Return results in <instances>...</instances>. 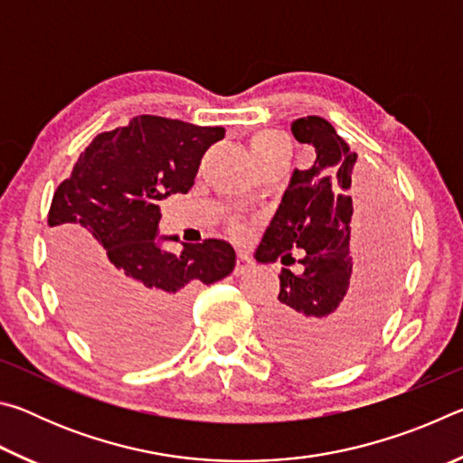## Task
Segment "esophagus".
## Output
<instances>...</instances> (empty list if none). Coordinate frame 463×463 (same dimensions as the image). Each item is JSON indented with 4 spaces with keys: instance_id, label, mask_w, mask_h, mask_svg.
I'll return each mask as SVG.
<instances>
[{
    "instance_id": "obj_1",
    "label": "esophagus",
    "mask_w": 463,
    "mask_h": 463,
    "mask_svg": "<svg viewBox=\"0 0 463 463\" xmlns=\"http://www.w3.org/2000/svg\"><path fill=\"white\" fill-rule=\"evenodd\" d=\"M253 265H255L253 260H250L247 253H239L237 255V268H234V273H237V276H241V273L249 271L250 268H253Z\"/></svg>"
}]
</instances>
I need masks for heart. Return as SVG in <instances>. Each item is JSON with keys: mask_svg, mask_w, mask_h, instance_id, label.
<instances>
[{"mask_svg": "<svg viewBox=\"0 0 463 463\" xmlns=\"http://www.w3.org/2000/svg\"><path fill=\"white\" fill-rule=\"evenodd\" d=\"M284 146L288 148V140L284 138V135H279L276 130H261L250 138V151H253L255 159H260V156L269 155Z\"/></svg>", "mask_w": 463, "mask_h": 463, "instance_id": "obj_1", "label": "heart"}]
</instances>
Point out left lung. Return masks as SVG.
Wrapping results in <instances>:
<instances>
[{"label": "left lung", "mask_w": 463, "mask_h": 463, "mask_svg": "<svg viewBox=\"0 0 463 463\" xmlns=\"http://www.w3.org/2000/svg\"><path fill=\"white\" fill-rule=\"evenodd\" d=\"M292 135L315 148L317 159L308 169H294L255 260L292 265V250L302 249V271L281 269L263 333L288 362L333 370L354 362L386 317L404 268V229L394 198L378 185L357 184L362 203L372 198L367 210L351 200L357 153L331 122L298 118ZM351 230L363 232L357 262L350 257Z\"/></svg>", "instance_id": "8db88e82"}]
</instances>
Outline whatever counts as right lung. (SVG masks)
Wrapping results in <instances>:
<instances>
[{"label":"right lung","instance_id":"right-lung-1","mask_svg":"<svg viewBox=\"0 0 463 463\" xmlns=\"http://www.w3.org/2000/svg\"><path fill=\"white\" fill-rule=\"evenodd\" d=\"M222 127L137 116L101 132L80 155L49 210L54 281L69 318L109 362L138 365L169 355L185 335V302L237 263L226 241L163 249L159 202L192 190Z\"/></svg>","mask_w":463,"mask_h":463}]
</instances>
